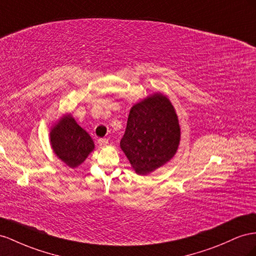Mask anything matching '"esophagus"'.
I'll return each mask as SVG.
<instances>
[{
	"mask_svg": "<svg viewBox=\"0 0 256 256\" xmlns=\"http://www.w3.org/2000/svg\"><path fill=\"white\" fill-rule=\"evenodd\" d=\"M108 143V139H103V138H101V139L98 140V144L100 145V146H106Z\"/></svg>",
	"mask_w": 256,
	"mask_h": 256,
	"instance_id": "34e87169",
	"label": "esophagus"
}]
</instances>
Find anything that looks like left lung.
Returning <instances> with one entry per match:
<instances>
[{"label":"left lung","instance_id":"left-lung-1","mask_svg":"<svg viewBox=\"0 0 256 256\" xmlns=\"http://www.w3.org/2000/svg\"><path fill=\"white\" fill-rule=\"evenodd\" d=\"M180 139L174 106L167 96L155 92L130 108L120 148L136 174L148 176L174 158Z\"/></svg>","mask_w":256,"mask_h":256}]
</instances>
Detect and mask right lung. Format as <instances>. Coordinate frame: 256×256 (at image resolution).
<instances>
[{"instance_id": "right-lung-1", "label": "right lung", "mask_w": 256, "mask_h": 256, "mask_svg": "<svg viewBox=\"0 0 256 256\" xmlns=\"http://www.w3.org/2000/svg\"><path fill=\"white\" fill-rule=\"evenodd\" d=\"M50 142L54 155L72 169L84 162L94 150L90 136L70 113H66L52 126Z\"/></svg>"}]
</instances>
